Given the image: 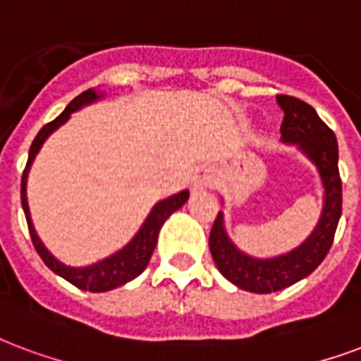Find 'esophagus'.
Wrapping results in <instances>:
<instances>
[{
	"label": "esophagus",
	"instance_id": "obj_1",
	"mask_svg": "<svg viewBox=\"0 0 361 361\" xmlns=\"http://www.w3.org/2000/svg\"><path fill=\"white\" fill-rule=\"evenodd\" d=\"M195 189H202V188H210L214 183V173L210 168H199L197 172L193 173V180H191Z\"/></svg>",
	"mask_w": 361,
	"mask_h": 361
}]
</instances>
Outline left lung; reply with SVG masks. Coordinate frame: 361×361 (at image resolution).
I'll return each mask as SVG.
<instances>
[{
	"mask_svg": "<svg viewBox=\"0 0 361 361\" xmlns=\"http://www.w3.org/2000/svg\"><path fill=\"white\" fill-rule=\"evenodd\" d=\"M277 103L285 114L281 122L283 141L298 143L319 170L325 188L322 220L300 247L271 260H256L243 255L224 231L221 212L216 216L208 239V247L221 276L239 289L260 295L290 287L293 283L310 276L329 252L343 212V181L338 173V145L335 133L317 116L314 106L304 103L302 99L277 95Z\"/></svg>",
	"mask_w": 361,
	"mask_h": 361,
	"instance_id": "obj_1",
	"label": "left lung"
}]
</instances>
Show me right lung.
<instances>
[{
  "instance_id": "add662e5",
  "label": "right lung",
  "mask_w": 361,
  "mask_h": 361,
  "mask_svg": "<svg viewBox=\"0 0 361 361\" xmlns=\"http://www.w3.org/2000/svg\"><path fill=\"white\" fill-rule=\"evenodd\" d=\"M95 99H97L95 90H85V92H82L78 97L72 99L68 106H66L63 113L59 114L57 118L51 120L49 124H45L38 132V135L34 137L30 151H28V162H26V168H24L23 172V181H20V202H23L24 216H26V221H28V231H30L34 248L38 250L39 258L44 260L45 266L51 269V271H55L57 276H61L63 279L72 283L74 287H78V289L92 290V293H105V290L116 289L120 285L132 281V279H135L147 268L154 247H157V239H159V231L162 228V224L166 221V218L172 212H176L178 208L185 204V201L189 199V191H181V193L173 195L170 199H164L159 204H154L153 212L149 214V218L143 224V228L140 229V233L133 237L132 243L128 247L122 248L120 252H116L114 256L103 260V262L90 266V268H71V266H65V264L59 262L55 256L49 255V250L42 245L38 235L34 231L30 212H28V202H26V176H28V168H30L32 160H34L36 153L39 151L42 143L47 140V135L53 130H57L61 124H65L68 116H71V113L78 111L80 106L87 105V103H92Z\"/></svg>"
}]
</instances>
